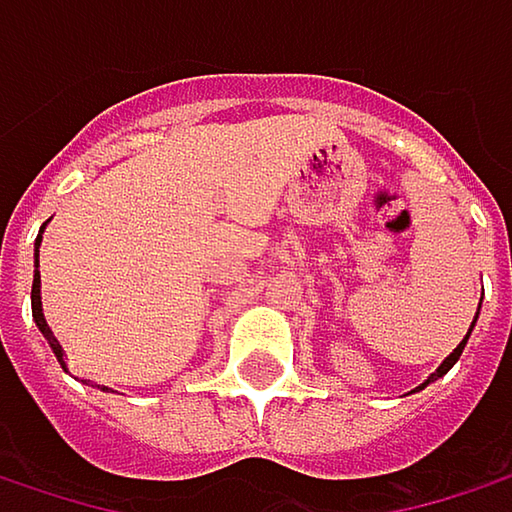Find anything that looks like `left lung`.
Returning <instances> with one entry per match:
<instances>
[{"instance_id":"1","label":"left lung","mask_w":512,"mask_h":512,"mask_svg":"<svg viewBox=\"0 0 512 512\" xmlns=\"http://www.w3.org/2000/svg\"><path fill=\"white\" fill-rule=\"evenodd\" d=\"M477 314H480V308H477ZM474 323H477V317H474V320H471V329H474ZM471 329H468V335H471ZM468 335H465V338H462L460 344H457V350H454V353H451V356L445 358V361H442V364H439V367H436V373H430V376H427V379H424V382H421V385H418V388H415V391H421V388H427V385H430V382H433V379H439V376H445V373H448V370H451V367H454V364H457V361H460L462 350H465V344H468Z\"/></svg>"}]
</instances>
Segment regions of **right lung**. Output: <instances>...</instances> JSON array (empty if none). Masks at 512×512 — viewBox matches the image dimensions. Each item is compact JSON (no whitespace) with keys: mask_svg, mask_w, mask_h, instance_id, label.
Here are the masks:
<instances>
[{"mask_svg":"<svg viewBox=\"0 0 512 512\" xmlns=\"http://www.w3.org/2000/svg\"><path fill=\"white\" fill-rule=\"evenodd\" d=\"M41 234H44V228H41ZM41 234H38V240H35V278H32V317H35V326L41 329V335L47 338V344H50V350L58 358V364L67 370V358H64V350H61V344H58V338L52 335L50 323H47V317H44V305H41V269H38V249H41ZM85 385L91 382V379H82ZM100 388V385H97ZM103 391H109L106 385H103Z\"/></svg>","mask_w":512,"mask_h":512,"instance_id":"add662e5","label":"right lung"}]
</instances>
